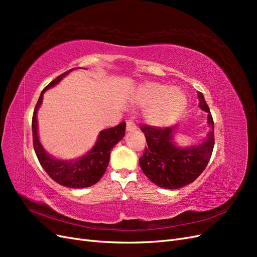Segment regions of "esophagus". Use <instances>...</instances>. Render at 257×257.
<instances>
[{
  "mask_svg": "<svg viewBox=\"0 0 257 257\" xmlns=\"http://www.w3.org/2000/svg\"><path fill=\"white\" fill-rule=\"evenodd\" d=\"M136 128H137V126H136V124L133 121H132V120L126 121V132H133Z\"/></svg>",
  "mask_w": 257,
  "mask_h": 257,
  "instance_id": "34e87169",
  "label": "esophagus"
}]
</instances>
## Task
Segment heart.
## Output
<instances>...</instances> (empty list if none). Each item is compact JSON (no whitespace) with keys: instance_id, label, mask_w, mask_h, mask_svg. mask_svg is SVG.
Instances as JSON below:
<instances>
[{"instance_id":"1","label":"heart","mask_w":257,"mask_h":257,"mask_svg":"<svg viewBox=\"0 0 257 257\" xmlns=\"http://www.w3.org/2000/svg\"><path fill=\"white\" fill-rule=\"evenodd\" d=\"M137 106L147 107L144 118L152 126H166L179 119L186 107V96L177 87L166 88L158 82H147L134 97Z\"/></svg>"}]
</instances>
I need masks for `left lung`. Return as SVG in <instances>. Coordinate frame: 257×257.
<instances>
[{
	"mask_svg": "<svg viewBox=\"0 0 257 257\" xmlns=\"http://www.w3.org/2000/svg\"><path fill=\"white\" fill-rule=\"evenodd\" d=\"M198 98L199 107L208 113V124L211 127L203 144L181 148L174 144L176 126H141L148 148L139 159V165L147 178L161 188L175 190L192 183L204 172L211 158L214 123L203 93L198 92Z\"/></svg>",
	"mask_w": 257,
	"mask_h": 257,
	"instance_id": "1",
	"label": "left lung"
}]
</instances>
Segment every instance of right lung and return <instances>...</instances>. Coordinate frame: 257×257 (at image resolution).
Listing matches in <instances>:
<instances>
[{"mask_svg": "<svg viewBox=\"0 0 257 257\" xmlns=\"http://www.w3.org/2000/svg\"><path fill=\"white\" fill-rule=\"evenodd\" d=\"M73 69L58 76L52 80L47 87L41 93V96L37 100L32 118V131H33V146L36 157L40 161L45 172L51 179L61 185L73 189H83L95 184L106 172L110 159V152L112 148L118 144L125 134V122H121L118 125L110 128L103 130L98 134L96 144L92 149L76 160H57L45 151L42 144L38 139L37 133V110L43 102V95L46 90L58 84L64 77L72 72Z\"/></svg>", "mask_w": 257, "mask_h": 257, "instance_id": "right-lung-1", "label": "right lung"}]
</instances>
